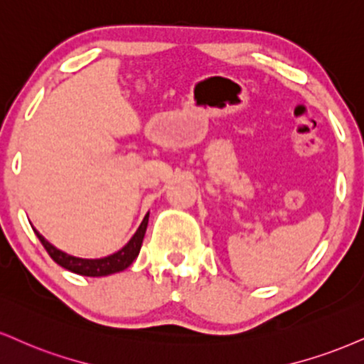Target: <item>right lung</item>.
<instances>
[{
	"instance_id": "add662e5",
	"label": "right lung",
	"mask_w": 364,
	"mask_h": 364,
	"mask_svg": "<svg viewBox=\"0 0 364 364\" xmlns=\"http://www.w3.org/2000/svg\"><path fill=\"white\" fill-rule=\"evenodd\" d=\"M147 224H149V213H146L144 217L142 224L139 225V229L135 234L132 235V239L125 244L120 251L110 254V256L105 257H98V259H85V257H76L71 256V254L60 251L57 249L54 244H50L43 235L33 227V232L37 234L38 240L42 242V246L46 247V251L49 252V256L54 259L57 264L63 266L64 269L73 271L76 274H82V277H108V274L113 273H120L129 268L130 264L135 261V257L139 256L140 247H142V240L144 235H146L147 230Z\"/></svg>"
}]
</instances>
